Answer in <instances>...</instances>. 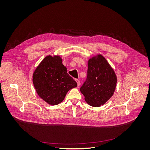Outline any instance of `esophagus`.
I'll list each match as a JSON object with an SVG mask.
<instances>
[{
    "instance_id": "1",
    "label": "esophagus",
    "mask_w": 150,
    "mask_h": 150,
    "mask_svg": "<svg viewBox=\"0 0 150 150\" xmlns=\"http://www.w3.org/2000/svg\"><path fill=\"white\" fill-rule=\"evenodd\" d=\"M76 81L77 82V84H78V87H79L80 85V81L79 79H76Z\"/></svg>"
}]
</instances>
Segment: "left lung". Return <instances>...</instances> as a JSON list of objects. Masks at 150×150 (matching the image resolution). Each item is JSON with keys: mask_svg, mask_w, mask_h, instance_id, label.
<instances>
[{"mask_svg": "<svg viewBox=\"0 0 150 150\" xmlns=\"http://www.w3.org/2000/svg\"><path fill=\"white\" fill-rule=\"evenodd\" d=\"M117 76L106 58L100 54L88 61V76L80 91L90 106L104 105L114 94Z\"/></svg>", "mask_w": 150, "mask_h": 150, "instance_id": "left-lung-1", "label": "left lung"}]
</instances>
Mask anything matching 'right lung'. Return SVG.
<instances>
[{
    "label": "right lung",
    "mask_w": 150,
    "mask_h": 150,
    "mask_svg": "<svg viewBox=\"0 0 150 150\" xmlns=\"http://www.w3.org/2000/svg\"><path fill=\"white\" fill-rule=\"evenodd\" d=\"M59 55H48L35 68L33 82L38 96L50 105H57L64 100L67 93L77 87V83L67 74Z\"/></svg>",
    "instance_id": "right-lung-1"
}]
</instances>
